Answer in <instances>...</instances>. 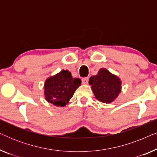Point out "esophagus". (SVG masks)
Wrapping results in <instances>:
<instances>
[{"instance_id":"obj_1","label":"esophagus","mask_w":157,"mask_h":157,"mask_svg":"<svg viewBox=\"0 0 157 157\" xmlns=\"http://www.w3.org/2000/svg\"><path fill=\"white\" fill-rule=\"evenodd\" d=\"M82 83L83 84H87L88 82H89V78L88 77H84V78H82Z\"/></svg>"}]
</instances>
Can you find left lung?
<instances>
[{
    "label": "left lung",
    "mask_w": 157,
    "mask_h": 157,
    "mask_svg": "<svg viewBox=\"0 0 157 157\" xmlns=\"http://www.w3.org/2000/svg\"><path fill=\"white\" fill-rule=\"evenodd\" d=\"M89 83L96 99L106 104L113 102L121 91L120 78L106 68H101L96 76L89 78Z\"/></svg>",
    "instance_id": "obj_1"
}]
</instances>
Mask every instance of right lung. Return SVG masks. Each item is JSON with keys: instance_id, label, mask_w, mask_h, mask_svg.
<instances>
[{"instance_id": "obj_1", "label": "right lung", "mask_w": 157, "mask_h": 157, "mask_svg": "<svg viewBox=\"0 0 157 157\" xmlns=\"http://www.w3.org/2000/svg\"><path fill=\"white\" fill-rule=\"evenodd\" d=\"M81 84V79L73 78L68 70H62L45 81V98L55 106L63 107L68 104Z\"/></svg>"}]
</instances>
